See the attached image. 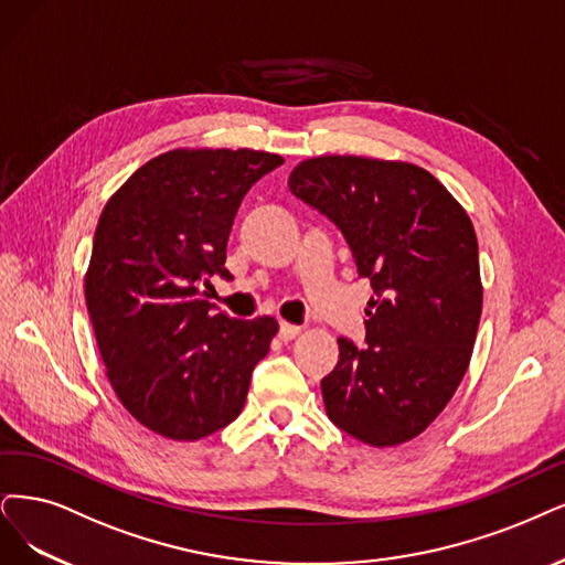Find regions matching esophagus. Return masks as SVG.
I'll return each instance as SVG.
<instances>
[{
  "label": "esophagus",
  "mask_w": 565,
  "mask_h": 565,
  "mask_svg": "<svg viewBox=\"0 0 565 565\" xmlns=\"http://www.w3.org/2000/svg\"><path fill=\"white\" fill-rule=\"evenodd\" d=\"M298 335H300V326L286 323V321H281V323H279V338H281L284 342H290V340L298 338Z\"/></svg>",
  "instance_id": "obj_1"
}]
</instances>
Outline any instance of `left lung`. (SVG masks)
Wrapping results in <instances>:
<instances>
[{"label": "left lung", "instance_id": "obj_1", "mask_svg": "<svg viewBox=\"0 0 565 565\" xmlns=\"http://www.w3.org/2000/svg\"><path fill=\"white\" fill-rule=\"evenodd\" d=\"M290 193L347 239L372 286L365 347L340 338L321 380L330 422L372 447L424 433L468 370L482 317L475 227L447 188L409 162L321 156Z\"/></svg>", "mask_w": 565, "mask_h": 565}]
</instances>
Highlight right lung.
<instances>
[{"label": "right lung", "instance_id": "obj_1", "mask_svg": "<svg viewBox=\"0 0 565 565\" xmlns=\"http://www.w3.org/2000/svg\"><path fill=\"white\" fill-rule=\"evenodd\" d=\"M284 162L265 151H170L120 185L99 216L86 302L107 377L139 424L200 440L237 419L279 323L233 319L200 284L225 281L237 209Z\"/></svg>", "mask_w": 565, "mask_h": 565}]
</instances>
